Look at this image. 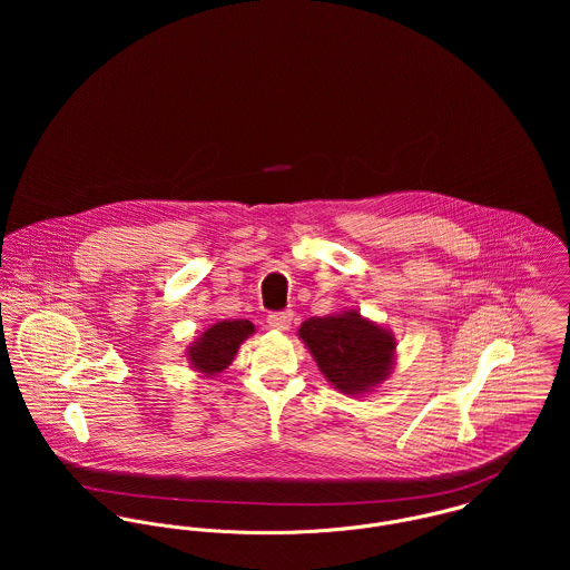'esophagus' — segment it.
<instances>
[{
    "instance_id": "esophagus-1",
    "label": "esophagus",
    "mask_w": 570,
    "mask_h": 570,
    "mask_svg": "<svg viewBox=\"0 0 570 570\" xmlns=\"http://www.w3.org/2000/svg\"><path fill=\"white\" fill-rule=\"evenodd\" d=\"M292 321H294V312H289V309H285V312H272V314L267 316V325L272 326V328H276V331H287L289 325H292Z\"/></svg>"
}]
</instances>
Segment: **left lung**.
I'll use <instances>...</instances> for the list:
<instances>
[{
  "label": "left lung",
  "instance_id": "obj_1",
  "mask_svg": "<svg viewBox=\"0 0 570 570\" xmlns=\"http://www.w3.org/2000/svg\"><path fill=\"white\" fill-rule=\"evenodd\" d=\"M298 335L309 346L326 380L353 395L386 380L395 337L360 314L309 318Z\"/></svg>",
  "mask_w": 570,
  "mask_h": 570
}]
</instances>
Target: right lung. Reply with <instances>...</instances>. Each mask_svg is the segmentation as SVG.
Wrapping results in <instances>:
<instances>
[{"instance_id":"right-lung-1","label":"right lung","mask_w":570,"mask_h":570,"mask_svg":"<svg viewBox=\"0 0 570 570\" xmlns=\"http://www.w3.org/2000/svg\"><path fill=\"white\" fill-rule=\"evenodd\" d=\"M252 331L254 325L249 321H226L210 326L188 351L193 366L208 375L224 371L235 360L239 344Z\"/></svg>"}]
</instances>
